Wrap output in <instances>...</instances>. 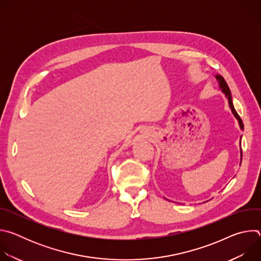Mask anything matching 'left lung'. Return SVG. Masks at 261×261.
Listing matches in <instances>:
<instances>
[{
  "label": "left lung",
  "mask_w": 261,
  "mask_h": 261,
  "mask_svg": "<svg viewBox=\"0 0 261 261\" xmlns=\"http://www.w3.org/2000/svg\"><path fill=\"white\" fill-rule=\"evenodd\" d=\"M216 79H217V81L219 82V86H220V89L222 90V92L225 94V96H226V98L228 99V103H229V106H230V109H231V111H232V114H233V116L238 119V121H239V124H240V127H241V129L243 130L244 129V124H243V121H242V119L240 118V116L238 115V113L236 111V109H234V106H233V104H232V98H231V93H230V90H229V88H228V86H227V84H226V82H225V80L223 79L221 75H216ZM241 157H243V153H242V151H241ZM241 162H242V158H241Z\"/></svg>",
  "instance_id": "obj_1"
}]
</instances>
